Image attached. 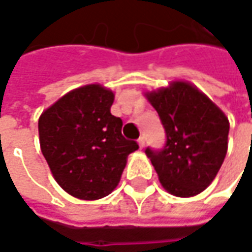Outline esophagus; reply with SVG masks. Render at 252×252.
Here are the masks:
<instances>
[{
	"label": "esophagus",
	"instance_id": "esophagus-1",
	"mask_svg": "<svg viewBox=\"0 0 252 252\" xmlns=\"http://www.w3.org/2000/svg\"><path fill=\"white\" fill-rule=\"evenodd\" d=\"M138 145H139V148H141V149L145 147V138L144 137L138 138Z\"/></svg>",
	"mask_w": 252,
	"mask_h": 252
}]
</instances>
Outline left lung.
<instances>
[{
  "label": "left lung",
  "instance_id": "obj_1",
  "mask_svg": "<svg viewBox=\"0 0 252 252\" xmlns=\"http://www.w3.org/2000/svg\"><path fill=\"white\" fill-rule=\"evenodd\" d=\"M145 95L166 132L162 149H145L159 182L178 197L199 194L223 165L228 118L190 83L173 82Z\"/></svg>",
  "mask_w": 252,
  "mask_h": 252
}]
</instances>
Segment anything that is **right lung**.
<instances>
[{"mask_svg":"<svg viewBox=\"0 0 252 252\" xmlns=\"http://www.w3.org/2000/svg\"><path fill=\"white\" fill-rule=\"evenodd\" d=\"M114 93L87 84L64 94L39 117V142L55 181L69 194L97 200L114 190L137 151L123 137V120L110 108Z\"/></svg>","mask_w":252,"mask_h":252,"instance_id":"right-lung-1","label":"right lung"}]
</instances>
